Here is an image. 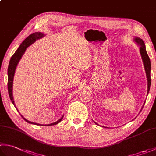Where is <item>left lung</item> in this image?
<instances>
[{
	"mask_svg": "<svg viewBox=\"0 0 156 156\" xmlns=\"http://www.w3.org/2000/svg\"><path fill=\"white\" fill-rule=\"evenodd\" d=\"M134 41H135L137 44L140 45V51L141 56L142 58V60H143V63L144 65L145 73H146V76L147 79V94L149 93V91H150V85H151V76H150V72H151V62H150V59L149 58L147 55V53L146 51V49H145V45L144 41L140 37H134ZM145 105V102L144 104ZM144 106L142 107L141 109L144 108ZM96 124L98 125L97 122H95Z\"/></svg>",
	"mask_w": 156,
	"mask_h": 156,
	"instance_id": "8db88e82",
	"label": "left lung"
}]
</instances>
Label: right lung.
Returning a JSON list of instances; mask_svg holds the SVG:
<instances>
[{
	"mask_svg": "<svg viewBox=\"0 0 156 156\" xmlns=\"http://www.w3.org/2000/svg\"><path fill=\"white\" fill-rule=\"evenodd\" d=\"M44 36H45V34H43V33H41V32H35V33H34V34H31L30 35H29L28 37L22 42V44L20 45L19 48L17 49V50L15 51V54L12 55L11 59H10L9 67H8V91H9V97H10V98H11L12 103L14 105L15 107V105L14 100H13V96H12V83H13V78H14V75H15L16 66H17L18 63H19L20 59H21L23 55L24 54V53L26 50V49H27V48H28L29 46L31 45L32 44H34V43L36 40L42 38L43 37H44ZM15 108H16V107H15ZM21 117L26 122H29V123L34 124V125H40L39 123H36V122H33L29 121L27 120L25 118L23 117L22 115H21ZM63 117H64V116H63ZM63 117L60 119H59L58 121L53 122V123H51V124L45 125L49 126V125H54L58 124V122H59L62 121V119H63Z\"/></svg>",
	"mask_w": 156,
	"mask_h": 156,
	"instance_id": "obj_1",
	"label": "right lung"
}]
</instances>
